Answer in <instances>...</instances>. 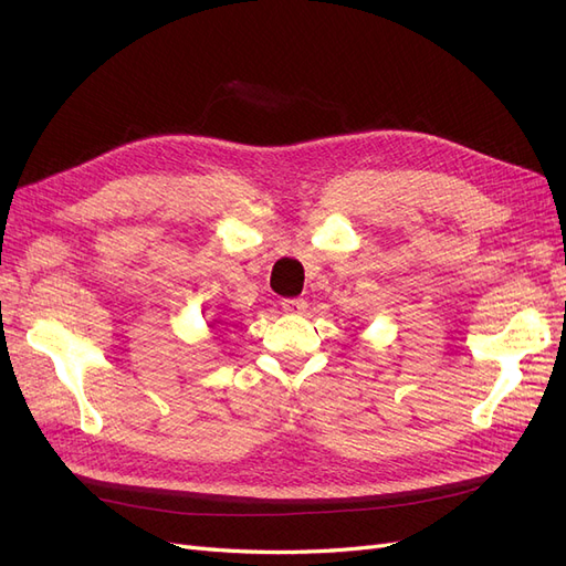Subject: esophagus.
Returning a JSON list of instances; mask_svg holds the SVG:
<instances>
[{
    "label": "esophagus",
    "instance_id": "esophagus-1",
    "mask_svg": "<svg viewBox=\"0 0 566 566\" xmlns=\"http://www.w3.org/2000/svg\"><path fill=\"white\" fill-rule=\"evenodd\" d=\"M281 306H283L285 314H304L306 302H304V300H297V297H290V300H283Z\"/></svg>",
    "mask_w": 566,
    "mask_h": 566
}]
</instances>
